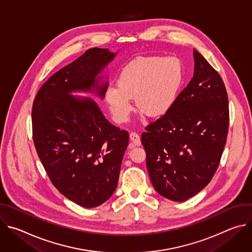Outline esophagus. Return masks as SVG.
Returning a JSON list of instances; mask_svg holds the SVG:
<instances>
[{"instance_id":"esophagus-1","label":"esophagus","mask_w":252,"mask_h":252,"mask_svg":"<svg viewBox=\"0 0 252 252\" xmlns=\"http://www.w3.org/2000/svg\"><path fill=\"white\" fill-rule=\"evenodd\" d=\"M129 139L132 141V143L134 146L139 147L141 145V141H140V137L136 132H131L129 134Z\"/></svg>"}]
</instances>
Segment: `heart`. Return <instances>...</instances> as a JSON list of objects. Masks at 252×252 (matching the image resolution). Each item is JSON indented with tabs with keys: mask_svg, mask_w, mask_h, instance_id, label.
Listing matches in <instances>:
<instances>
[{
	"mask_svg": "<svg viewBox=\"0 0 252 252\" xmlns=\"http://www.w3.org/2000/svg\"><path fill=\"white\" fill-rule=\"evenodd\" d=\"M185 79L186 67L177 57H138L122 67L117 86L105 89L104 100L118 124L127 122L131 98L141 114L159 118L175 104Z\"/></svg>",
	"mask_w": 252,
	"mask_h": 252,
	"instance_id": "obj_1",
	"label": "heart"
}]
</instances>
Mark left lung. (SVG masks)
Wrapping results in <instances>:
<instances>
[{
	"mask_svg": "<svg viewBox=\"0 0 252 252\" xmlns=\"http://www.w3.org/2000/svg\"><path fill=\"white\" fill-rule=\"evenodd\" d=\"M193 77L172 109L141 134L155 189L173 201L197 194L217 171L229 125L220 74L193 50Z\"/></svg>",
	"mask_w": 252,
	"mask_h": 252,
	"instance_id": "1",
	"label": "left lung"
}]
</instances>
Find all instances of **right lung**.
<instances>
[{
    "label": "right lung",
    "instance_id": "add662e5",
    "mask_svg": "<svg viewBox=\"0 0 252 252\" xmlns=\"http://www.w3.org/2000/svg\"><path fill=\"white\" fill-rule=\"evenodd\" d=\"M118 53L93 48L54 74L32 103V138L51 182L67 199L95 207L115 192L128 133L112 125L97 103L77 93L104 97L101 75Z\"/></svg>",
    "mask_w": 252,
    "mask_h": 252
}]
</instances>
